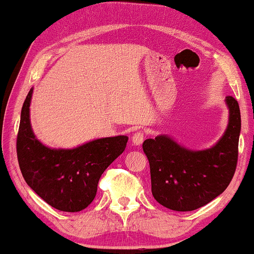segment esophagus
Segmentation results:
<instances>
[{
	"label": "esophagus",
	"mask_w": 254,
	"mask_h": 254,
	"mask_svg": "<svg viewBox=\"0 0 254 254\" xmlns=\"http://www.w3.org/2000/svg\"><path fill=\"white\" fill-rule=\"evenodd\" d=\"M143 140H144V133L142 132V131H139V132H136V133H134L133 136H132V143H133L136 146L142 145Z\"/></svg>",
	"instance_id": "esophagus-1"
}]
</instances>
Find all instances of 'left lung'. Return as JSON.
Wrapping results in <instances>:
<instances>
[{"label": "left lung", "mask_w": 254, "mask_h": 254, "mask_svg": "<svg viewBox=\"0 0 254 254\" xmlns=\"http://www.w3.org/2000/svg\"><path fill=\"white\" fill-rule=\"evenodd\" d=\"M225 103L227 127L207 149H189L165 133L144 140L151 191L160 205L173 211H193L226 190L236 171L242 120L238 102L227 96Z\"/></svg>", "instance_id": "8db88e82"}]
</instances>
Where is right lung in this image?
I'll return each instance as SVG.
<instances>
[{"label":"right lung","instance_id":"1","mask_svg":"<svg viewBox=\"0 0 254 254\" xmlns=\"http://www.w3.org/2000/svg\"><path fill=\"white\" fill-rule=\"evenodd\" d=\"M30 89L21 111L17 158L24 181L46 203L63 212H78L96 197L105 169L123 153L127 136L97 138L71 149L44 145L30 121Z\"/></svg>","mask_w":254,"mask_h":254}]
</instances>
